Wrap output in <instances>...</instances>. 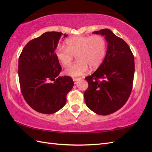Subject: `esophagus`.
<instances>
[{
    "label": "esophagus",
    "instance_id": "1",
    "mask_svg": "<svg viewBox=\"0 0 152 152\" xmlns=\"http://www.w3.org/2000/svg\"><path fill=\"white\" fill-rule=\"evenodd\" d=\"M73 82H74V84H77V81L79 80V79H77V78H73Z\"/></svg>",
    "mask_w": 152,
    "mask_h": 152
}]
</instances>
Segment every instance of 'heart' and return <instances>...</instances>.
Segmentation results:
<instances>
[{
  "mask_svg": "<svg viewBox=\"0 0 152 152\" xmlns=\"http://www.w3.org/2000/svg\"><path fill=\"white\" fill-rule=\"evenodd\" d=\"M66 47L59 45L56 56L63 66H68L76 56L77 61L67 67L65 73L71 77L84 75L92 70L97 68L102 63L106 53V42L99 35L78 36L68 39Z\"/></svg>",
  "mask_w": 152,
  "mask_h": 152,
  "instance_id": "obj_1",
  "label": "heart"
}]
</instances>
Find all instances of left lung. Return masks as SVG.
<instances>
[{
    "label": "left lung",
    "instance_id": "left-lung-1",
    "mask_svg": "<svg viewBox=\"0 0 152 152\" xmlns=\"http://www.w3.org/2000/svg\"><path fill=\"white\" fill-rule=\"evenodd\" d=\"M93 34L105 37L107 50L100 66L86 77V105L96 113L107 115L122 108L131 93L134 75V58L128 44L109 29Z\"/></svg>",
    "mask_w": 152,
    "mask_h": 152
}]
</instances>
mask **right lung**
<instances>
[{"label":"right lung","mask_w":152,"mask_h":152,"mask_svg":"<svg viewBox=\"0 0 152 152\" xmlns=\"http://www.w3.org/2000/svg\"><path fill=\"white\" fill-rule=\"evenodd\" d=\"M62 35L58 31L45 32L27 43L19 57L22 95L31 108L41 113L52 114L62 108L74 85L70 77H58L61 66L54 50ZM66 36L64 34V37Z\"/></svg>","instance_id":"1"}]
</instances>
